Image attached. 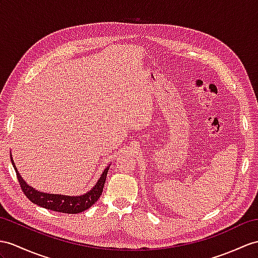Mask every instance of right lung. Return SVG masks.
Instances as JSON below:
<instances>
[{"label": "right lung", "instance_id": "obj_1", "mask_svg": "<svg viewBox=\"0 0 258 258\" xmlns=\"http://www.w3.org/2000/svg\"><path fill=\"white\" fill-rule=\"evenodd\" d=\"M11 161L16 172L18 183H20L25 196H26L31 203H34L37 206L62 213H80L82 211L87 210L91 206L95 204L103 192L106 176H107L108 169L110 166L108 165L104 169V172L100 175L97 183L89 192L82 195V196H66V195L46 194L34 189L33 187L27 185L26 181L22 178L20 173L17 172V168L14 164L13 159H12V155Z\"/></svg>", "mask_w": 258, "mask_h": 258}]
</instances>
